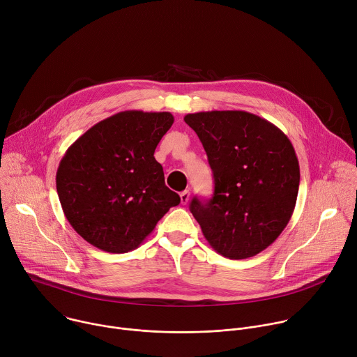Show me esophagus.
<instances>
[{"instance_id": "esophagus-1", "label": "esophagus", "mask_w": 357, "mask_h": 357, "mask_svg": "<svg viewBox=\"0 0 357 357\" xmlns=\"http://www.w3.org/2000/svg\"><path fill=\"white\" fill-rule=\"evenodd\" d=\"M181 203L182 205H186V203L189 202V197H190V192L189 190H183V192H181Z\"/></svg>"}]
</instances>
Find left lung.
I'll return each instance as SVG.
<instances>
[{
    "label": "left lung",
    "instance_id": "8db88e82",
    "mask_svg": "<svg viewBox=\"0 0 357 357\" xmlns=\"http://www.w3.org/2000/svg\"><path fill=\"white\" fill-rule=\"evenodd\" d=\"M215 178L211 200L193 197L190 212L223 257L241 260L273 244L296 203L299 164L288 137L273 123L241 110L186 114Z\"/></svg>",
    "mask_w": 357,
    "mask_h": 357
}]
</instances>
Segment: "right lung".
<instances>
[{
    "label": "right lung",
    "mask_w": 357,
    "mask_h": 357,
    "mask_svg": "<svg viewBox=\"0 0 357 357\" xmlns=\"http://www.w3.org/2000/svg\"><path fill=\"white\" fill-rule=\"evenodd\" d=\"M172 124L168 112L127 110L94 124L68 148L56 190L68 222L87 243L128 252L179 205L154 158Z\"/></svg>",
    "instance_id": "add662e5"
}]
</instances>
